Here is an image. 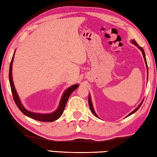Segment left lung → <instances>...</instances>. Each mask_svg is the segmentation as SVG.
<instances>
[{
	"label": "left lung",
	"instance_id": "left-lung-1",
	"mask_svg": "<svg viewBox=\"0 0 157 157\" xmlns=\"http://www.w3.org/2000/svg\"><path fill=\"white\" fill-rule=\"evenodd\" d=\"M131 43L132 44H133L134 45H135V46H136L139 49H140V51L142 52V54H143V58H144V60H145V64H146V68H147V78H148V67H147V61H146V58H145V52H144V50L143 49V48L142 47H140V46H139V45H138V44L136 43V41L134 40V39H132V40L131 41ZM143 100L140 103V105L138 106V107L135 109L133 111H132L131 113H129L128 115H127V116H130V115H132V114H133L134 113H135L136 112V111L139 109V107H140V106H141V105H142V103H143ZM89 107H90V109H91V112L94 114V115L96 116V117H98V118H99V117L98 116V115L96 114V113L95 112V111H94V107H93V104H92V102H91V96H90V94H89Z\"/></svg>",
	"mask_w": 157,
	"mask_h": 157
}]
</instances>
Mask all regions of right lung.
I'll return each instance as SVG.
<instances>
[{"instance_id":"1","label":"right lung","mask_w":157,"mask_h":157,"mask_svg":"<svg viewBox=\"0 0 157 157\" xmlns=\"http://www.w3.org/2000/svg\"><path fill=\"white\" fill-rule=\"evenodd\" d=\"M14 54H15V52H14V55H13L11 63H10V66L9 79H10V86H11L13 98H14V102L18 107V108L19 109L21 112H22L23 114H25V116H27L28 117H30V118L33 119H34V120L36 121H41V122H52L57 120V119L59 118L62 115L63 111H64L66 102H67L70 95L72 94V92L75 91L76 89L78 88L79 84H76L72 85V86H71L69 88H68L64 92H63L62 96L61 98V100L59 101V107H58V108L55 111H53V112L50 113H39L32 112V111H28L24 107H23L22 103H21L19 96H18L17 92L16 91L14 82H13L12 63H13V61H14Z\"/></svg>"}]
</instances>
